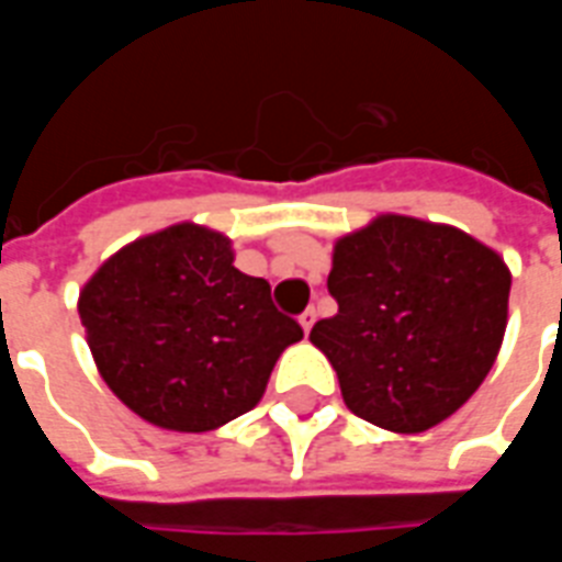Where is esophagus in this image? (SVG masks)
<instances>
[{
    "mask_svg": "<svg viewBox=\"0 0 562 562\" xmlns=\"http://www.w3.org/2000/svg\"><path fill=\"white\" fill-rule=\"evenodd\" d=\"M313 325H316V310H306V313H301V328H304V334H310Z\"/></svg>",
    "mask_w": 562,
    "mask_h": 562,
    "instance_id": "esophagus-1",
    "label": "esophagus"
}]
</instances>
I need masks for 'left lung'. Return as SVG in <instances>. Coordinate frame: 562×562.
Masks as SVG:
<instances>
[{"label":"left lung","instance_id":"8db88e82","mask_svg":"<svg viewBox=\"0 0 562 562\" xmlns=\"http://www.w3.org/2000/svg\"><path fill=\"white\" fill-rule=\"evenodd\" d=\"M512 270L446 222L379 213L334 244L337 316L310 340L337 370L346 406L391 434H424L491 373L508 325Z\"/></svg>","mask_w":562,"mask_h":562}]
</instances>
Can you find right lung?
<instances>
[{"mask_svg":"<svg viewBox=\"0 0 562 562\" xmlns=\"http://www.w3.org/2000/svg\"><path fill=\"white\" fill-rule=\"evenodd\" d=\"M104 385L161 430L207 434L265 397L280 355L304 337L270 285L234 268L228 234L177 222L104 261L78 294Z\"/></svg>","mask_w":562,"mask_h":562,"instance_id":"add662e5","label":"right lung"}]
</instances>
